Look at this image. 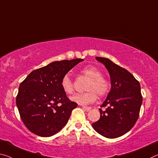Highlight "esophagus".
<instances>
[{"label":"esophagus","instance_id":"1","mask_svg":"<svg viewBox=\"0 0 158 158\" xmlns=\"http://www.w3.org/2000/svg\"><path fill=\"white\" fill-rule=\"evenodd\" d=\"M82 108H83L85 111H89L91 110V107H86V106H82Z\"/></svg>","mask_w":158,"mask_h":158}]
</instances>
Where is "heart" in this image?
Masks as SVG:
<instances>
[{"instance_id":"b5f03b06","label":"heart","mask_w":158,"mask_h":158,"mask_svg":"<svg viewBox=\"0 0 158 158\" xmlns=\"http://www.w3.org/2000/svg\"><path fill=\"white\" fill-rule=\"evenodd\" d=\"M80 73L89 78L85 86V90L87 91L74 95L71 97L72 101L86 106L95 102L97 98L96 94L99 96H103L107 94L110 89L109 81L102 76L101 72L96 67L87 66L81 69ZM60 85L66 94L69 95L74 93V82L69 75L66 74L62 77Z\"/></svg>"}]
</instances>
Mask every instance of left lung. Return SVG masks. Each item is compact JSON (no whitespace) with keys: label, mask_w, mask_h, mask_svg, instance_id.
<instances>
[{"label":"left lung","mask_w":158,"mask_h":158,"mask_svg":"<svg viewBox=\"0 0 158 158\" xmlns=\"http://www.w3.org/2000/svg\"><path fill=\"white\" fill-rule=\"evenodd\" d=\"M109 72L111 90L100 108L101 117L92 127L98 133L115 139L131 129L139 117L143 97L141 86L133 74L106 57H96Z\"/></svg>","instance_id":"1"}]
</instances>
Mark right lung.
<instances>
[{
  "label": "right lung",
  "mask_w": 158,
  "mask_h": 158,
  "mask_svg": "<svg viewBox=\"0 0 158 158\" xmlns=\"http://www.w3.org/2000/svg\"><path fill=\"white\" fill-rule=\"evenodd\" d=\"M83 59L52 62L34 70L19 84L16 104L24 124L37 136H53L65 126L77 104L62 90V78Z\"/></svg>",
  "instance_id": "right-lung-1"
}]
</instances>
